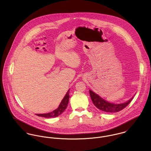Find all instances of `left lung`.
<instances>
[{
    "label": "left lung",
    "instance_id": "1",
    "mask_svg": "<svg viewBox=\"0 0 151 151\" xmlns=\"http://www.w3.org/2000/svg\"><path fill=\"white\" fill-rule=\"evenodd\" d=\"M89 94L93 105L99 110L108 113H115L122 110L129 104L134 96V95L130 99L126 102L121 104H114L110 103L105 100L91 90H89Z\"/></svg>",
    "mask_w": 151,
    "mask_h": 151
}]
</instances>
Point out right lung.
<instances>
[{
  "label": "right lung",
  "instance_id": "add662e5",
  "mask_svg": "<svg viewBox=\"0 0 151 151\" xmlns=\"http://www.w3.org/2000/svg\"><path fill=\"white\" fill-rule=\"evenodd\" d=\"M69 92H70V89L68 90L66 94L65 95V97L62 99V102H60V105H59V107L57 108L56 109L54 110L53 111L47 113H43V114H36V115L41 117H43L46 118H51V117H58V116L60 115L64 111L65 109L67 108V106L68 104L69 101Z\"/></svg>",
  "mask_w": 151,
  "mask_h": 151
}]
</instances>
